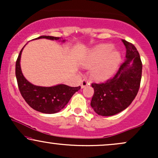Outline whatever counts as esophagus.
Returning <instances> with one entry per match:
<instances>
[{
  "label": "esophagus",
  "mask_w": 158,
  "mask_h": 158,
  "mask_svg": "<svg viewBox=\"0 0 158 158\" xmlns=\"http://www.w3.org/2000/svg\"><path fill=\"white\" fill-rule=\"evenodd\" d=\"M90 85V82L87 80H83L81 81V88H84L85 87L88 86V85Z\"/></svg>",
  "instance_id": "obj_1"
}]
</instances>
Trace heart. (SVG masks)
<instances>
[{
    "label": "heart",
    "mask_w": 158,
    "mask_h": 158,
    "mask_svg": "<svg viewBox=\"0 0 158 158\" xmlns=\"http://www.w3.org/2000/svg\"><path fill=\"white\" fill-rule=\"evenodd\" d=\"M121 60L120 52L114 50L110 44H102L90 50L85 60L86 67L96 65L92 75L99 80H105L111 77L118 68Z\"/></svg>",
    "instance_id": "b5f03b06"
}]
</instances>
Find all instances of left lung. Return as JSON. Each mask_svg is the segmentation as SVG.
Returning a JSON list of instances; mask_svg holds the SVG:
<instances>
[{"mask_svg": "<svg viewBox=\"0 0 158 158\" xmlns=\"http://www.w3.org/2000/svg\"><path fill=\"white\" fill-rule=\"evenodd\" d=\"M126 59L116 75L104 83L91 85L94 90L90 106L98 115L108 117L123 111L137 96L142 77V62L137 48L123 40Z\"/></svg>", "mask_w": 158, "mask_h": 158, "instance_id": "1", "label": "left lung"}]
</instances>
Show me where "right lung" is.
<instances>
[{"mask_svg":"<svg viewBox=\"0 0 158 158\" xmlns=\"http://www.w3.org/2000/svg\"><path fill=\"white\" fill-rule=\"evenodd\" d=\"M46 39L64 42L62 38L41 35L35 39ZM25 45L23 46V48ZM21 49L15 64V76L21 96L27 104L37 111L44 114H55L60 111L68 104L72 96L81 88L59 84L51 87L37 86L30 83L23 77L21 68V57L23 50Z\"/></svg>","mask_w":158,"mask_h":158,"instance_id":"add662e5","label":"right lung"}]
</instances>
